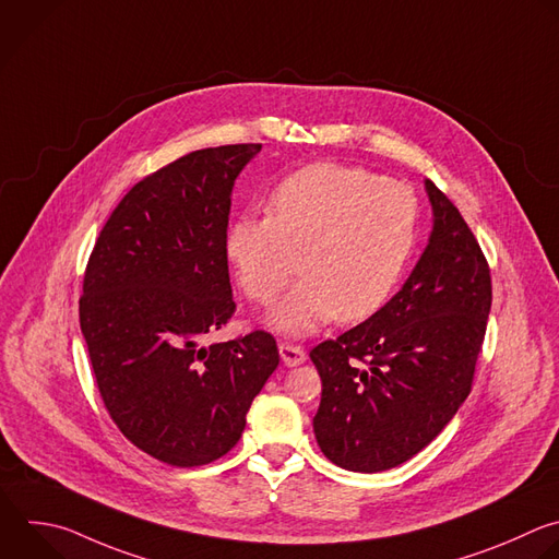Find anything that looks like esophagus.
<instances>
[{
	"mask_svg": "<svg viewBox=\"0 0 559 559\" xmlns=\"http://www.w3.org/2000/svg\"><path fill=\"white\" fill-rule=\"evenodd\" d=\"M278 350H281V359L285 361V366H298V364H302L307 359V353L300 346H296V344L281 342Z\"/></svg>",
	"mask_w": 559,
	"mask_h": 559,
	"instance_id": "obj_1",
	"label": "esophagus"
}]
</instances>
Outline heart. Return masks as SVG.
I'll list each match as a JSON object with an SVG mask.
<instances>
[{
    "label": "heart",
    "mask_w": 559,
    "mask_h": 559,
    "mask_svg": "<svg viewBox=\"0 0 559 559\" xmlns=\"http://www.w3.org/2000/svg\"><path fill=\"white\" fill-rule=\"evenodd\" d=\"M417 239V200L404 183L357 166L318 162L281 179L267 217L241 215L226 254L243 294L270 305L296 272L305 278L270 313L302 335L337 318L373 316L395 289Z\"/></svg>",
    "instance_id": "1"
}]
</instances>
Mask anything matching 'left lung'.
Returning <instances> with one entry per match:
<instances>
[{"mask_svg": "<svg viewBox=\"0 0 559 559\" xmlns=\"http://www.w3.org/2000/svg\"><path fill=\"white\" fill-rule=\"evenodd\" d=\"M426 191L435 226L404 287L309 353L322 380L318 445L350 472L406 463L439 437L472 391L491 309L489 263L435 181Z\"/></svg>", "mask_w": 559, "mask_h": 559, "instance_id": "8db88e82", "label": "left lung"}]
</instances>
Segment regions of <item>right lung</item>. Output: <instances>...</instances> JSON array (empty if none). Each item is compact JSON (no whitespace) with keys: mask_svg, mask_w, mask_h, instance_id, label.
Instances as JSON below:
<instances>
[{"mask_svg":"<svg viewBox=\"0 0 559 559\" xmlns=\"http://www.w3.org/2000/svg\"><path fill=\"white\" fill-rule=\"evenodd\" d=\"M259 151L200 148L140 179L85 267L79 318L103 404L135 448L166 465L228 454L278 366L276 340L263 329L204 344L237 311L230 195Z\"/></svg>","mask_w":559,"mask_h":559,"instance_id":"obj_1","label":"right lung"}]
</instances>
